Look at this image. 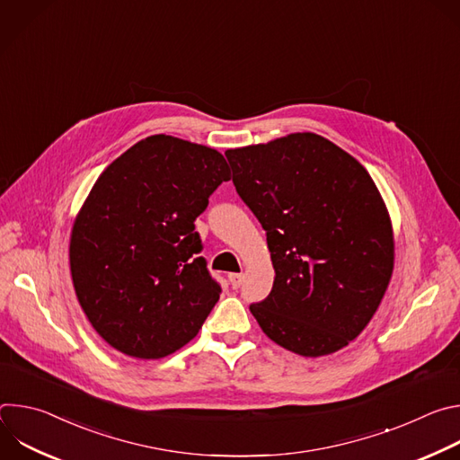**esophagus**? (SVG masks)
<instances>
[{
	"label": "esophagus",
	"mask_w": 460,
	"mask_h": 460,
	"mask_svg": "<svg viewBox=\"0 0 460 460\" xmlns=\"http://www.w3.org/2000/svg\"><path fill=\"white\" fill-rule=\"evenodd\" d=\"M242 280H243V275L242 273H231L229 275V282L233 286V289H238L242 286Z\"/></svg>",
	"instance_id": "1"
}]
</instances>
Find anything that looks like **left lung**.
Segmentation results:
<instances>
[{
  "label": "left lung",
  "mask_w": 460,
  "mask_h": 460,
  "mask_svg": "<svg viewBox=\"0 0 460 460\" xmlns=\"http://www.w3.org/2000/svg\"><path fill=\"white\" fill-rule=\"evenodd\" d=\"M226 156L275 268L271 293L249 305L261 332L302 357L342 349L375 314L393 273V231L375 181L313 133Z\"/></svg>",
  "instance_id": "left-lung-1"
}]
</instances>
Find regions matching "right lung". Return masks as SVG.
<instances>
[{
    "label": "right lung",
    "mask_w": 460,
    "mask_h": 460,
    "mask_svg": "<svg viewBox=\"0 0 460 460\" xmlns=\"http://www.w3.org/2000/svg\"><path fill=\"white\" fill-rule=\"evenodd\" d=\"M226 158L155 135L96 180L71 236L76 296L98 335L135 358H162L192 341L220 298L194 220L222 181Z\"/></svg>",
    "instance_id": "obj_1"
}]
</instances>
